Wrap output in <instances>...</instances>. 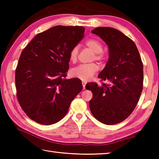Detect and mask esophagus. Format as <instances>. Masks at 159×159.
Masks as SVG:
<instances>
[{"label": "esophagus", "instance_id": "1", "mask_svg": "<svg viewBox=\"0 0 159 159\" xmlns=\"http://www.w3.org/2000/svg\"><path fill=\"white\" fill-rule=\"evenodd\" d=\"M82 85H83V90H85V89L86 82H85V81H82Z\"/></svg>", "mask_w": 159, "mask_h": 159}]
</instances>
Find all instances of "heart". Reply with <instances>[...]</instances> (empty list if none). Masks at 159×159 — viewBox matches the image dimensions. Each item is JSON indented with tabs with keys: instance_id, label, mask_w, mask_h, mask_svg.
<instances>
[{
	"instance_id": "heart-1",
	"label": "heart",
	"mask_w": 159,
	"mask_h": 159,
	"mask_svg": "<svg viewBox=\"0 0 159 159\" xmlns=\"http://www.w3.org/2000/svg\"><path fill=\"white\" fill-rule=\"evenodd\" d=\"M85 45L89 48L91 50L95 52L93 60L97 61H102L105 57L103 50V45L100 41L97 39H90L85 42ZM79 47L75 45L71 48L69 52V60L72 62L77 60L79 56ZM98 70V66L95 63L88 64H80L72 69L70 71V75L72 77L78 78L83 80H88L95 74Z\"/></svg>"
}]
</instances>
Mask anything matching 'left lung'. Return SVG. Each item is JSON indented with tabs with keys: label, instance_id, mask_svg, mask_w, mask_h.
I'll return each mask as SVG.
<instances>
[{
	"label": "left lung",
	"instance_id": "left-lung-1",
	"mask_svg": "<svg viewBox=\"0 0 159 159\" xmlns=\"http://www.w3.org/2000/svg\"><path fill=\"white\" fill-rule=\"evenodd\" d=\"M108 45L109 57L98 75L102 81L88 83L93 93L90 109L97 120L106 125L122 122L135 108L143 88V64L136 45L117 29L98 27L91 31Z\"/></svg>",
	"mask_w": 159,
	"mask_h": 159
}]
</instances>
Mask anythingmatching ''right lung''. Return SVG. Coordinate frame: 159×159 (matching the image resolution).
<instances>
[{
    "label": "right lung",
    "mask_w": 159,
    "mask_h": 159,
    "mask_svg": "<svg viewBox=\"0 0 159 159\" xmlns=\"http://www.w3.org/2000/svg\"><path fill=\"white\" fill-rule=\"evenodd\" d=\"M83 26H55L37 34L24 48L15 70L19 104L38 123L52 125L65 116L83 89L77 78L64 79L69 52L84 37Z\"/></svg>",
    "instance_id": "obj_1"
}]
</instances>
